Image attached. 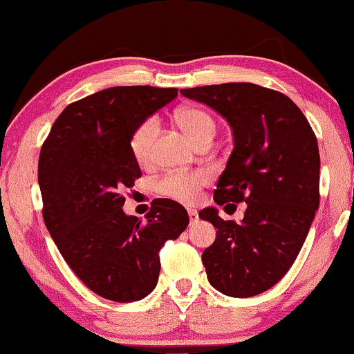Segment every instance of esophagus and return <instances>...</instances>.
Here are the masks:
<instances>
[{"label": "esophagus", "instance_id": "34e87169", "mask_svg": "<svg viewBox=\"0 0 354 354\" xmlns=\"http://www.w3.org/2000/svg\"><path fill=\"white\" fill-rule=\"evenodd\" d=\"M187 216H189L191 221H196V218H198V210H196V209H187Z\"/></svg>", "mask_w": 354, "mask_h": 354}]
</instances>
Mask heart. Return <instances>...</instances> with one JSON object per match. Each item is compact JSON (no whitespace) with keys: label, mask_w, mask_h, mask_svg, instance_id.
<instances>
[{"label":"heart","mask_w":354,"mask_h":354,"mask_svg":"<svg viewBox=\"0 0 354 354\" xmlns=\"http://www.w3.org/2000/svg\"><path fill=\"white\" fill-rule=\"evenodd\" d=\"M174 120L180 125L181 131L198 145L209 144L216 133V120L199 107H180L174 113ZM158 131L160 124L158 119L155 118L142 120L132 131L131 138H129V150L138 165L145 167L151 162L153 144ZM205 183H207V176L203 171L167 173L160 180H156L155 191L162 198L176 201L181 204H194L198 203L201 189Z\"/></svg>","instance_id":"obj_1"}]
</instances>
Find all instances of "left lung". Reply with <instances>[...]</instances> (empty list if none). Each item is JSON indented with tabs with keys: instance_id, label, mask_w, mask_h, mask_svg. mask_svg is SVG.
Masks as SVG:
<instances>
[{
	"instance_id": "obj_1",
	"label": "left lung",
	"mask_w": 354,
	"mask_h": 354,
	"mask_svg": "<svg viewBox=\"0 0 354 354\" xmlns=\"http://www.w3.org/2000/svg\"><path fill=\"white\" fill-rule=\"evenodd\" d=\"M181 95L230 124L235 145L214 201L247 204L241 222L223 221L214 207L199 212L217 229L203 252L207 279L225 296H257L289 271L319 209L317 137L288 96L259 84H210Z\"/></svg>"
}]
</instances>
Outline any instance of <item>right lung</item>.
I'll use <instances>...</instances> for the list:
<instances>
[{
	"instance_id": "obj_1",
	"label": "right lung",
	"mask_w": 354,
	"mask_h": 354,
	"mask_svg": "<svg viewBox=\"0 0 354 354\" xmlns=\"http://www.w3.org/2000/svg\"><path fill=\"white\" fill-rule=\"evenodd\" d=\"M176 88L115 86L75 101L53 122L39 156L42 216L58 252L97 296L140 301L155 289L160 250L189 223L176 201L156 199L145 221L125 216L122 191L142 176L133 129Z\"/></svg>"
}]
</instances>
